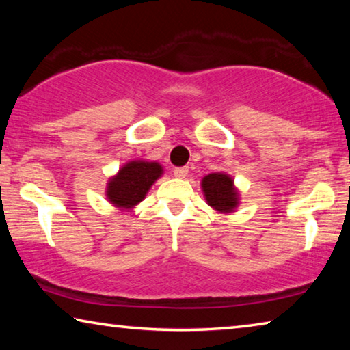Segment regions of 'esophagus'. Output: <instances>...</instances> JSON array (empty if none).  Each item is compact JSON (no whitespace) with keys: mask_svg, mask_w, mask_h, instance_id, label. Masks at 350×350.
I'll list each match as a JSON object with an SVG mask.
<instances>
[{"mask_svg":"<svg viewBox=\"0 0 350 350\" xmlns=\"http://www.w3.org/2000/svg\"><path fill=\"white\" fill-rule=\"evenodd\" d=\"M174 176L177 177V179H185V177L188 176V168H187V167L176 168V170H174Z\"/></svg>","mask_w":350,"mask_h":350,"instance_id":"obj_1","label":"esophagus"}]
</instances>
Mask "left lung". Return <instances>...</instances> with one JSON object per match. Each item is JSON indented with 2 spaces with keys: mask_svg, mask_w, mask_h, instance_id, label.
<instances>
[{
  "mask_svg": "<svg viewBox=\"0 0 350 350\" xmlns=\"http://www.w3.org/2000/svg\"><path fill=\"white\" fill-rule=\"evenodd\" d=\"M200 189H202L205 202L219 215H233L239 208V188L234 185L233 177L224 171L204 176L200 180Z\"/></svg>",
  "mask_w": 350,
  "mask_h": 350,
  "instance_id": "8db88e82",
  "label": "left lung"
}]
</instances>
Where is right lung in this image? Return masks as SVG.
I'll return each instance as SVG.
<instances>
[{"label":"right lung","mask_w":350,"mask_h":350,"mask_svg":"<svg viewBox=\"0 0 350 350\" xmlns=\"http://www.w3.org/2000/svg\"><path fill=\"white\" fill-rule=\"evenodd\" d=\"M162 176L163 167L156 161H128L106 182V200L118 210L131 211L146 198L154 182Z\"/></svg>","instance_id":"right-lung-1"}]
</instances>
